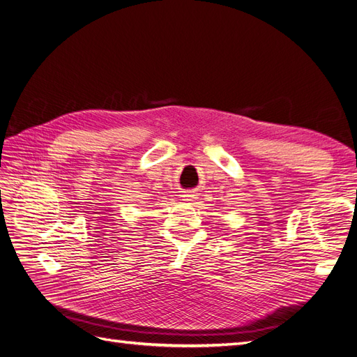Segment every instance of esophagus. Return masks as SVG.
<instances>
[{
	"mask_svg": "<svg viewBox=\"0 0 357 357\" xmlns=\"http://www.w3.org/2000/svg\"><path fill=\"white\" fill-rule=\"evenodd\" d=\"M182 197H183V200H185V202H194L197 199L195 194H183Z\"/></svg>",
	"mask_w": 357,
	"mask_h": 357,
	"instance_id": "1",
	"label": "esophagus"
}]
</instances>
